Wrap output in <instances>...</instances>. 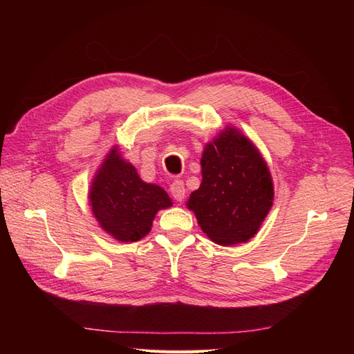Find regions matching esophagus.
<instances>
[{
	"mask_svg": "<svg viewBox=\"0 0 354 354\" xmlns=\"http://www.w3.org/2000/svg\"><path fill=\"white\" fill-rule=\"evenodd\" d=\"M170 192H171V196L175 201L178 202H183L185 198V187L183 181H173L170 185Z\"/></svg>",
	"mask_w": 354,
	"mask_h": 354,
	"instance_id": "1",
	"label": "esophagus"
}]
</instances>
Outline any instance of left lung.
Segmentation results:
<instances>
[{
    "label": "left lung",
    "instance_id": "1",
    "mask_svg": "<svg viewBox=\"0 0 354 354\" xmlns=\"http://www.w3.org/2000/svg\"><path fill=\"white\" fill-rule=\"evenodd\" d=\"M201 169L202 183L187 208L212 242H248L274 202L272 176L260 150L234 126H227L205 145Z\"/></svg>",
    "mask_w": 354,
    "mask_h": 354
}]
</instances>
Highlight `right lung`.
<instances>
[{
  "instance_id": "obj_1",
  "label": "right lung",
  "mask_w": 354,
  "mask_h": 354,
  "mask_svg": "<svg viewBox=\"0 0 354 354\" xmlns=\"http://www.w3.org/2000/svg\"><path fill=\"white\" fill-rule=\"evenodd\" d=\"M88 202L100 228L118 242H138L149 234L156 213L173 205L156 184L145 183L114 146L95 171Z\"/></svg>"
}]
</instances>
